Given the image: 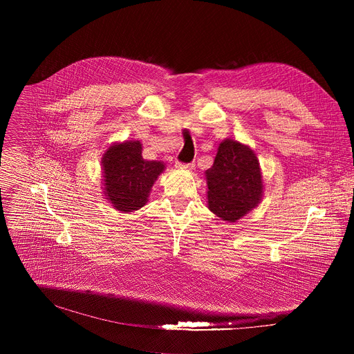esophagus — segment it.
<instances>
[{
	"instance_id": "obj_1",
	"label": "esophagus",
	"mask_w": 354,
	"mask_h": 354,
	"mask_svg": "<svg viewBox=\"0 0 354 354\" xmlns=\"http://www.w3.org/2000/svg\"><path fill=\"white\" fill-rule=\"evenodd\" d=\"M176 168H179V169H187V171H192V169H194V164H183V162H176Z\"/></svg>"
}]
</instances>
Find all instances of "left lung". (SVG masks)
Instances as JSON below:
<instances>
[{"instance_id": "obj_1", "label": "left lung", "mask_w": 354, "mask_h": 354, "mask_svg": "<svg viewBox=\"0 0 354 354\" xmlns=\"http://www.w3.org/2000/svg\"><path fill=\"white\" fill-rule=\"evenodd\" d=\"M206 178L209 209L224 221L235 223L261 203L259 161L248 145L224 140Z\"/></svg>"}]
</instances>
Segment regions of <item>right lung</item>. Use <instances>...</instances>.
Here are the masks:
<instances>
[{
  "instance_id": "1",
  "label": "right lung",
  "mask_w": 354,
  "mask_h": 354,
  "mask_svg": "<svg viewBox=\"0 0 354 354\" xmlns=\"http://www.w3.org/2000/svg\"><path fill=\"white\" fill-rule=\"evenodd\" d=\"M140 141L115 144L104 156L105 190L119 212H136L147 203L148 193L164 171V164L141 156Z\"/></svg>"
}]
</instances>
